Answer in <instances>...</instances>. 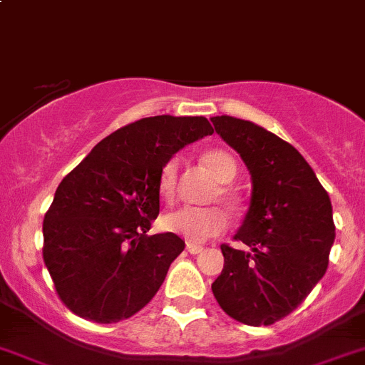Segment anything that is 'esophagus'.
Returning a JSON list of instances; mask_svg holds the SVG:
<instances>
[{"label":"esophagus","mask_w":365,"mask_h":365,"mask_svg":"<svg viewBox=\"0 0 365 365\" xmlns=\"http://www.w3.org/2000/svg\"><path fill=\"white\" fill-rule=\"evenodd\" d=\"M187 251H189L190 255H197L203 251V246H196V244H187Z\"/></svg>","instance_id":"34e87169"}]
</instances>
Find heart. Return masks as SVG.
<instances>
[{"mask_svg":"<svg viewBox=\"0 0 365 365\" xmlns=\"http://www.w3.org/2000/svg\"><path fill=\"white\" fill-rule=\"evenodd\" d=\"M201 162L221 183H230L237 176V162L228 151L207 150L201 155ZM178 185V160L171 158L165 162L158 175V192L165 200H173ZM219 197L228 207L235 205V197L226 187H219ZM162 226L168 232L178 233L192 244H201L212 237L225 232L228 226V215L221 207H182L168 212L162 217Z\"/></svg>","mask_w":365,"mask_h":365,"instance_id":"heart-1","label":"heart"}]
</instances>
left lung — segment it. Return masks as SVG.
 Listing matches in <instances>:
<instances>
[{"mask_svg": "<svg viewBox=\"0 0 365 365\" xmlns=\"http://www.w3.org/2000/svg\"><path fill=\"white\" fill-rule=\"evenodd\" d=\"M217 135L251 175V200L225 267L212 284L219 307L250 327L289 316L324 277L335 240L331 201L294 146L251 121L215 115Z\"/></svg>", "mask_w": 365, "mask_h": 365, "instance_id": "8db88e82", "label": "left lung"}]
</instances>
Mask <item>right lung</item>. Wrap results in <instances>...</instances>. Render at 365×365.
I'll return each instance as SVG.
<instances>
[{
    "instance_id": "obj_1",
    "label": "right lung",
    "mask_w": 365,
    "mask_h": 365,
    "mask_svg": "<svg viewBox=\"0 0 365 365\" xmlns=\"http://www.w3.org/2000/svg\"><path fill=\"white\" fill-rule=\"evenodd\" d=\"M214 130L203 115H155L115 130L60 182L44 215L42 257L60 299L83 319H128L151 302L185 242L148 235L158 175Z\"/></svg>"
}]
</instances>
